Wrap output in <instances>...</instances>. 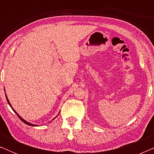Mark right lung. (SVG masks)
Segmentation results:
<instances>
[{"label": "right lung", "instance_id": "add662e5", "mask_svg": "<svg viewBox=\"0 0 154 154\" xmlns=\"http://www.w3.org/2000/svg\"><path fill=\"white\" fill-rule=\"evenodd\" d=\"M5 96H6V94H5ZM6 99H7L8 103V104H9V105H10V107H11V108L12 109V110H13V111H14V113H16V114H17V116H18L19 118H20V119L21 120V121H22L23 122V123H24L25 124H26V125H31V126H38L37 125H33V124H32V123H29V122H27V121H25V120H24V119H22V117H21V116H20V115H19L17 113V112H16V111H15V110H14V109L13 108H12V106H11V104H10V102H9V100H8V97H7V96H6ZM55 118H56V117H55ZM55 118H54V119H55Z\"/></svg>", "mask_w": 154, "mask_h": 154}]
</instances>
